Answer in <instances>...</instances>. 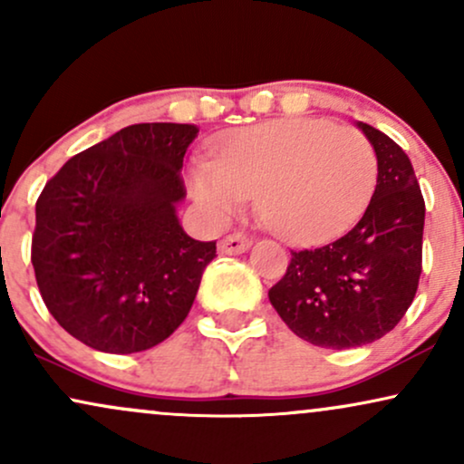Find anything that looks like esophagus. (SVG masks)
I'll list each match as a JSON object with an SVG mask.
<instances>
[{
	"instance_id": "obj_1",
	"label": "esophagus",
	"mask_w": 464,
	"mask_h": 464,
	"mask_svg": "<svg viewBox=\"0 0 464 464\" xmlns=\"http://www.w3.org/2000/svg\"><path fill=\"white\" fill-rule=\"evenodd\" d=\"M251 247V238L247 234H241V232H234V234H227L226 238L219 243V251L221 254H245Z\"/></svg>"
}]
</instances>
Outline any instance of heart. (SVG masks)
Here are the masks:
<instances>
[{
  "label": "heart",
  "mask_w": 464,
  "mask_h": 464,
  "mask_svg": "<svg viewBox=\"0 0 464 464\" xmlns=\"http://www.w3.org/2000/svg\"><path fill=\"white\" fill-rule=\"evenodd\" d=\"M376 182V154L353 127L284 118L223 135L210 161L191 163V196L227 217L260 193V213L295 245L337 238L363 215Z\"/></svg>",
  "instance_id": "obj_1"
}]
</instances>
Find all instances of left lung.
Masks as SVG:
<instances>
[{"mask_svg": "<svg viewBox=\"0 0 464 464\" xmlns=\"http://www.w3.org/2000/svg\"><path fill=\"white\" fill-rule=\"evenodd\" d=\"M379 176L362 219L337 241L290 251L268 299L288 329L323 348H354L390 334L415 299L426 204L413 165L396 141L359 122Z\"/></svg>", "mask_w": 464, "mask_h": 464, "instance_id": "left-lung-1", "label": "left lung"}]
</instances>
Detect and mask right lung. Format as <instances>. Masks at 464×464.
I'll list each match as a JSON object with an SVG mask.
<instances>
[{
  "label": "right lung",
  "instance_id": "1",
  "mask_svg": "<svg viewBox=\"0 0 464 464\" xmlns=\"http://www.w3.org/2000/svg\"><path fill=\"white\" fill-rule=\"evenodd\" d=\"M196 124H130L74 154L36 202L32 265L62 329L102 353L161 344L196 299L217 243L182 230V159Z\"/></svg>",
  "mask_w": 464,
  "mask_h": 464
}]
</instances>
